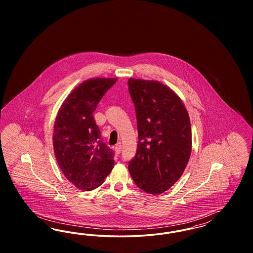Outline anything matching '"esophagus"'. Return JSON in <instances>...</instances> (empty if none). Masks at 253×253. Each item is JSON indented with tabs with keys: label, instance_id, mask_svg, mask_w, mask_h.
<instances>
[{
	"label": "esophagus",
	"instance_id": "34e87169",
	"mask_svg": "<svg viewBox=\"0 0 253 253\" xmlns=\"http://www.w3.org/2000/svg\"><path fill=\"white\" fill-rule=\"evenodd\" d=\"M121 150H122V146H121V143L120 144H117L115 146V151L117 152V154L118 155H120L121 153Z\"/></svg>",
	"mask_w": 253,
	"mask_h": 253
}]
</instances>
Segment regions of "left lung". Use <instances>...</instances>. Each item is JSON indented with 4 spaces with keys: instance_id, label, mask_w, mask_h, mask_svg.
I'll return each instance as SVG.
<instances>
[{
    "instance_id": "1",
    "label": "left lung",
    "mask_w": 253,
    "mask_h": 253,
    "mask_svg": "<svg viewBox=\"0 0 253 253\" xmlns=\"http://www.w3.org/2000/svg\"><path fill=\"white\" fill-rule=\"evenodd\" d=\"M135 109L138 142L129 162L135 185L151 194L168 191L184 172L192 153V130L187 109L168 86L129 79Z\"/></svg>"
}]
</instances>
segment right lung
<instances>
[{"label":"right lung","instance_id":"right-lung-1","mask_svg":"<svg viewBox=\"0 0 253 253\" xmlns=\"http://www.w3.org/2000/svg\"><path fill=\"white\" fill-rule=\"evenodd\" d=\"M117 80L97 78L81 84L56 117L53 146L58 164L68 180L86 192L99 187L115 165V153L103 142L93 114Z\"/></svg>","mask_w":253,"mask_h":253}]
</instances>
